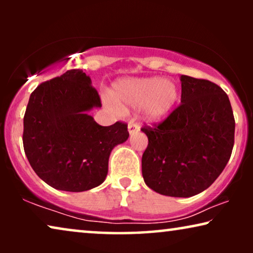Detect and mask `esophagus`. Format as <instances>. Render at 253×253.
Masks as SVG:
<instances>
[{
  "label": "esophagus",
  "instance_id": "1",
  "mask_svg": "<svg viewBox=\"0 0 253 253\" xmlns=\"http://www.w3.org/2000/svg\"><path fill=\"white\" fill-rule=\"evenodd\" d=\"M139 130V126H138L137 123H134L133 121H130L129 124H127V131H129V133H133L136 132V131Z\"/></svg>",
  "mask_w": 253,
  "mask_h": 253
}]
</instances>
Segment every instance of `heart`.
<instances>
[{
    "instance_id": "b5f03b06",
    "label": "heart",
    "mask_w": 253,
    "mask_h": 253,
    "mask_svg": "<svg viewBox=\"0 0 253 253\" xmlns=\"http://www.w3.org/2000/svg\"><path fill=\"white\" fill-rule=\"evenodd\" d=\"M113 102L116 110L143 108L144 119L148 122L164 120L176 108L181 89L174 81L160 77L127 78L113 85Z\"/></svg>"
}]
</instances>
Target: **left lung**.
I'll list each match as a JSON object with an SVG mask.
<instances>
[{
	"instance_id": "left-lung-1",
	"label": "left lung",
	"mask_w": 253,
	"mask_h": 253,
	"mask_svg": "<svg viewBox=\"0 0 253 253\" xmlns=\"http://www.w3.org/2000/svg\"><path fill=\"white\" fill-rule=\"evenodd\" d=\"M181 105L164 122L144 126L141 172L148 188L169 197L203 192L229 161L235 120L229 98L205 79L181 76Z\"/></svg>"
}]
</instances>
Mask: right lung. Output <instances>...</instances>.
Segmentation results:
<instances>
[{
    "label": "right lung",
    "mask_w": 253,
    "mask_h": 253,
    "mask_svg": "<svg viewBox=\"0 0 253 253\" xmlns=\"http://www.w3.org/2000/svg\"><path fill=\"white\" fill-rule=\"evenodd\" d=\"M100 107L91 78L81 69L42 83L31 94L24 151L36 174L51 188L82 192L106 179L109 155L129 132L122 122L99 126L88 112Z\"/></svg>",
    "instance_id": "add662e5"
}]
</instances>
